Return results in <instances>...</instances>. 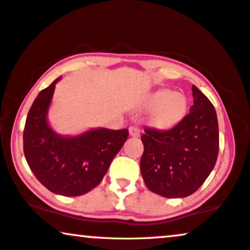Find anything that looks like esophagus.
<instances>
[{"instance_id": "esophagus-1", "label": "esophagus", "mask_w": 250, "mask_h": 250, "mask_svg": "<svg viewBox=\"0 0 250 250\" xmlns=\"http://www.w3.org/2000/svg\"><path fill=\"white\" fill-rule=\"evenodd\" d=\"M140 134H141L140 128L136 127V125H131V127L129 128V135L132 136V137H138Z\"/></svg>"}]
</instances>
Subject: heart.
I'll list each match as a JSON object with an SVG mask.
<instances>
[{"label":"heart","instance_id":"obj_1","mask_svg":"<svg viewBox=\"0 0 250 250\" xmlns=\"http://www.w3.org/2000/svg\"><path fill=\"white\" fill-rule=\"evenodd\" d=\"M145 107L153 109L151 122L159 129L175 127L187 114L188 100L181 92H173L168 88H160L148 94Z\"/></svg>","mask_w":250,"mask_h":250}]
</instances>
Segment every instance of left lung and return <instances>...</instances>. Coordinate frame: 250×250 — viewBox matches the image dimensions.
Returning a JSON list of instances; mask_svg holds the SVG:
<instances>
[{
  "instance_id": "obj_1",
  "label": "left lung",
  "mask_w": 250,
  "mask_h": 250,
  "mask_svg": "<svg viewBox=\"0 0 250 250\" xmlns=\"http://www.w3.org/2000/svg\"><path fill=\"white\" fill-rule=\"evenodd\" d=\"M194 105L189 114L166 131L144 129L141 172L154 194L181 198L194 194L210 175L219 151L216 109L192 85Z\"/></svg>"
}]
</instances>
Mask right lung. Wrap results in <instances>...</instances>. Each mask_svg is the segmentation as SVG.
<instances>
[{
	"instance_id": "obj_1",
	"label": "right lung",
	"mask_w": 250,
	"mask_h": 250,
	"mask_svg": "<svg viewBox=\"0 0 250 250\" xmlns=\"http://www.w3.org/2000/svg\"><path fill=\"white\" fill-rule=\"evenodd\" d=\"M56 78L38 94L25 122L24 154L41 185L54 194L81 196L96 188L128 138V129H91L62 136L50 128L47 115Z\"/></svg>"
}]
</instances>
